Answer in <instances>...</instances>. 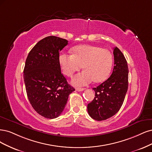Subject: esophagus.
I'll return each instance as SVG.
<instances>
[{"mask_svg":"<svg viewBox=\"0 0 152 152\" xmlns=\"http://www.w3.org/2000/svg\"><path fill=\"white\" fill-rule=\"evenodd\" d=\"M85 89L83 88H76V90L77 91H82L84 90Z\"/></svg>","mask_w":152,"mask_h":152,"instance_id":"esophagus-1","label":"esophagus"}]
</instances>
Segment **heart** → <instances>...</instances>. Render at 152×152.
Instances as JSON below:
<instances>
[{"label":"heart","mask_w":152,"mask_h":152,"mask_svg":"<svg viewBox=\"0 0 152 152\" xmlns=\"http://www.w3.org/2000/svg\"><path fill=\"white\" fill-rule=\"evenodd\" d=\"M72 55L61 53L58 62L64 74L71 77L82 67L84 71L72 78L76 86H85L94 80L99 83L109 76L112 66L110 51L95 45H81L72 48Z\"/></svg>","instance_id":"1"}]
</instances>
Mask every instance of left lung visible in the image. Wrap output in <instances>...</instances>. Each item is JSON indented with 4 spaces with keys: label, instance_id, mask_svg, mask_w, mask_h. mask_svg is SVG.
<instances>
[{
    "label": "left lung",
    "instance_id": "1",
    "mask_svg": "<svg viewBox=\"0 0 152 152\" xmlns=\"http://www.w3.org/2000/svg\"><path fill=\"white\" fill-rule=\"evenodd\" d=\"M114 66L112 75L96 88L94 99L88 104L90 116L96 121H104L114 115L123 104L128 88V66L123 53L114 48Z\"/></svg>",
    "mask_w": 152,
    "mask_h": 152
}]
</instances>
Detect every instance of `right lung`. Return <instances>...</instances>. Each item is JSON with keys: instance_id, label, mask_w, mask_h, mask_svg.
I'll use <instances>...</instances> for the list:
<instances>
[{"instance_id": "1", "label": "right lung", "mask_w": 152, "mask_h": 152, "mask_svg": "<svg viewBox=\"0 0 152 152\" xmlns=\"http://www.w3.org/2000/svg\"><path fill=\"white\" fill-rule=\"evenodd\" d=\"M68 41L50 36L39 41L31 50L24 68L26 94L33 108L47 119L59 116L69 94L75 90L61 73L59 52Z\"/></svg>"}]
</instances>
